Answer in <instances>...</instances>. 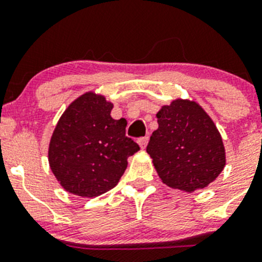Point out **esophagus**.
<instances>
[{
    "label": "esophagus",
    "mask_w": 262,
    "mask_h": 262,
    "mask_svg": "<svg viewBox=\"0 0 262 262\" xmlns=\"http://www.w3.org/2000/svg\"><path fill=\"white\" fill-rule=\"evenodd\" d=\"M147 143H148V137H143V138L138 139V144H139V147H141L142 149L146 148Z\"/></svg>",
    "instance_id": "obj_1"
}]
</instances>
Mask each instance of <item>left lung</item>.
<instances>
[{
  "instance_id": "8db88e82",
  "label": "left lung",
  "mask_w": 262,
  "mask_h": 262,
  "mask_svg": "<svg viewBox=\"0 0 262 262\" xmlns=\"http://www.w3.org/2000/svg\"><path fill=\"white\" fill-rule=\"evenodd\" d=\"M159 128L147 146L162 183L193 192L214 182L225 166V148L216 125L197 102L172 101L157 113Z\"/></svg>"
}]
</instances>
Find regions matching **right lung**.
I'll list each match as a JSON object with an SVG mask.
<instances>
[{
    "label": "right lung",
    "mask_w": 262,
    "mask_h": 262,
    "mask_svg": "<svg viewBox=\"0 0 262 262\" xmlns=\"http://www.w3.org/2000/svg\"><path fill=\"white\" fill-rule=\"evenodd\" d=\"M114 105L87 92L61 115L48 147V162L62 188L80 197L113 189L139 146L125 136V119L111 118Z\"/></svg>",
    "instance_id": "obj_1"
}]
</instances>
